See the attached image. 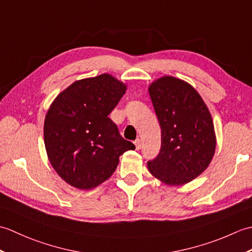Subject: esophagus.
Instances as JSON below:
<instances>
[{
	"mask_svg": "<svg viewBox=\"0 0 252 252\" xmlns=\"http://www.w3.org/2000/svg\"><path fill=\"white\" fill-rule=\"evenodd\" d=\"M134 145H135L136 151H138V149H141V147H142V141L140 140V138H137V140L134 142Z\"/></svg>",
	"mask_w": 252,
	"mask_h": 252,
	"instance_id": "esophagus-1",
	"label": "esophagus"
}]
</instances>
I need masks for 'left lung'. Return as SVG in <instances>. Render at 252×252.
Returning <instances> with one entry per match:
<instances>
[{"mask_svg":"<svg viewBox=\"0 0 252 252\" xmlns=\"http://www.w3.org/2000/svg\"><path fill=\"white\" fill-rule=\"evenodd\" d=\"M160 127L161 149L147 167L167 185H184L210 164L217 138L212 117L199 93L183 80L164 76L148 88Z\"/></svg>","mask_w":252,"mask_h":252,"instance_id":"8db88e82","label":"left lung"}]
</instances>
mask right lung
Listing matches in <instances>:
<instances>
[{"label": "right lung", "instance_id": "1", "mask_svg": "<svg viewBox=\"0 0 252 252\" xmlns=\"http://www.w3.org/2000/svg\"><path fill=\"white\" fill-rule=\"evenodd\" d=\"M126 85L109 73L73 82L57 95L44 120L52 167L76 189H92L115 172L121 155L135 149L108 117Z\"/></svg>", "mask_w": 252, "mask_h": 252}]
</instances>
